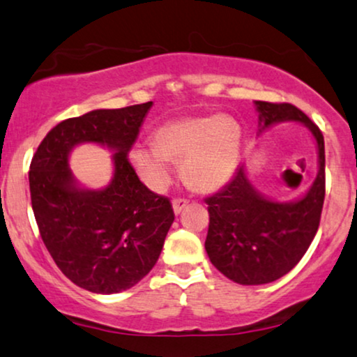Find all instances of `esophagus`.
<instances>
[{"mask_svg":"<svg viewBox=\"0 0 357 357\" xmlns=\"http://www.w3.org/2000/svg\"><path fill=\"white\" fill-rule=\"evenodd\" d=\"M172 205H174V211H175V213H177V215H178V213H180V211H182V210H183V208L188 205V200H187V198H175V200H174V203H172Z\"/></svg>","mask_w":357,"mask_h":357,"instance_id":"34e87169","label":"esophagus"}]
</instances>
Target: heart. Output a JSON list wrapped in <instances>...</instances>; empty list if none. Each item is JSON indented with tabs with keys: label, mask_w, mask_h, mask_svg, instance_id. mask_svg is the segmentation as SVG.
<instances>
[{
	"label": "heart",
	"mask_w": 357,
	"mask_h": 357,
	"mask_svg": "<svg viewBox=\"0 0 357 357\" xmlns=\"http://www.w3.org/2000/svg\"><path fill=\"white\" fill-rule=\"evenodd\" d=\"M241 149V126L229 116H198L162 124L152 147L139 146L131 159L142 180L154 190L167 187L170 162H180L182 177L200 192L220 188L233 177Z\"/></svg>",
	"instance_id": "1"
}]
</instances>
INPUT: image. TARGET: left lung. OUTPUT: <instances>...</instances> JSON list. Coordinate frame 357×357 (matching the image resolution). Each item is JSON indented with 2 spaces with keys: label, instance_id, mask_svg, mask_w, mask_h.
<instances>
[{
  "label": "left lung",
  "instance_id": "obj_1",
  "mask_svg": "<svg viewBox=\"0 0 357 357\" xmlns=\"http://www.w3.org/2000/svg\"><path fill=\"white\" fill-rule=\"evenodd\" d=\"M264 128L279 121L303 123L317 139L320 170L302 200L277 203L254 190L243 165L223 190L208 197L210 225L205 249L213 266L243 285L269 284L303 257L320 226L325 202V139L320 128L290 103L256 101Z\"/></svg>",
  "mask_w": 357,
  "mask_h": 357
}]
</instances>
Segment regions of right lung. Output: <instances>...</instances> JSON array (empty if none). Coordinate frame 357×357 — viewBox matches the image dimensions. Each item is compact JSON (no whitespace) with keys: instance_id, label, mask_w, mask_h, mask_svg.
Masks as SVG:
<instances>
[{"instance_id":"right-lung-1","label":"right lung","mask_w":357,"mask_h":357,"mask_svg":"<svg viewBox=\"0 0 357 357\" xmlns=\"http://www.w3.org/2000/svg\"><path fill=\"white\" fill-rule=\"evenodd\" d=\"M151 106L147 101L68 118L50 129L31 160V203L40 238L62 274L95 294H116L144 279L174 223L172 203L139 180L128 155ZM80 142L117 151L115 177L106 189L73 183L68 152Z\"/></svg>"}]
</instances>
